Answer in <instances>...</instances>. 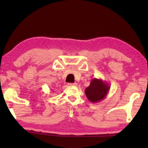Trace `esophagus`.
Here are the masks:
<instances>
[{"label": "esophagus", "mask_w": 148, "mask_h": 148, "mask_svg": "<svg viewBox=\"0 0 148 148\" xmlns=\"http://www.w3.org/2000/svg\"><path fill=\"white\" fill-rule=\"evenodd\" d=\"M68 85L70 86H77V83H69Z\"/></svg>", "instance_id": "34e87169"}]
</instances>
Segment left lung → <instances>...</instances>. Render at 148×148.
I'll return each mask as SVG.
<instances>
[{
    "instance_id": "8db88e82",
    "label": "left lung",
    "mask_w": 148,
    "mask_h": 148,
    "mask_svg": "<svg viewBox=\"0 0 148 148\" xmlns=\"http://www.w3.org/2000/svg\"><path fill=\"white\" fill-rule=\"evenodd\" d=\"M110 88V85L102 79L93 78L90 82L89 86L85 89V93L90 102L97 103L107 96Z\"/></svg>"
}]
</instances>
